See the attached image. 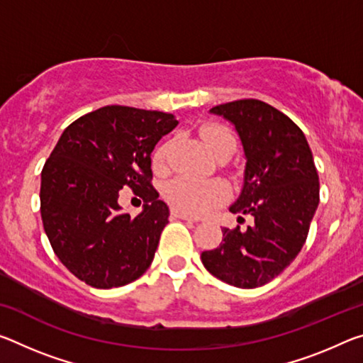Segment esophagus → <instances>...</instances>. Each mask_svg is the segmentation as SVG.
<instances>
[{"label":"esophagus","mask_w":363,"mask_h":363,"mask_svg":"<svg viewBox=\"0 0 363 363\" xmlns=\"http://www.w3.org/2000/svg\"><path fill=\"white\" fill-rule=\"evenodd\" d=\"M171 215L174 218H179V220H184V221H192V223H197L199 220L197 218H194L191 215H187V213H182V211H177V210H172Z\"/></svg>","instance_id":"obj_1"}]
</instances>
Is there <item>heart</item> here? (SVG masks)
Here are the masks:
<instances>
[{
	"label": "heart",
	"mask_w": 363,
	"mask_h": 363,
	"mask_svg": "<svg viewBox=\"0 0 363 363\" xmlns=\"http://www.w3.org/2000/svg\"><path fill=\"white\" fill-rule=\"evenodd\" d=\"M202 139L206 147L216 155L235 148V137L231 130L220 124H208L202 129ZM171 140H166L155 148L152 155L153 168L163 169L168 160ZM163 195L172 208L189 215H206L231 199L229 184L218 177L200 179V177L177 176L164 184Z\"/></svg>",
	"instance_id": "heart-1"
}]
</instances>
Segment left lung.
Wrapping results in <instances>:
<instances>
[{
	"label": "left lung",
	"instance_id": "8db88e82",
	"mask_svg": "<svg viewBox=\"0 0 363 363\" xmlns=\"http://www.w3.org/2000/svg\"><path fill=\"white\" fill-rule=\"evenodd\" d=\"M210 111L231 121L242 140L244 187L229 210L255 224L224 228L223 242L202 252V262L224 283L254 289L283 273L306 244L320 202L318 172L301 128L268 103L235 100Z\"/></svg>",
	"mask_w": 363,
	"mask_h": 363
}]
</instances>
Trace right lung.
<instances>
[{"mask_svg":"<svg viewBox=\"0 0 363 363\" xmlns=\"http://www.w3.org/2000/svg\"><path fill=\"white\" fill-rule=\"evenodd\" d=\"M179 124L172 114L103 106L69 124L42 169L40 213L56 257L96 289L129 284L147 272L169 210L152 186L150 155ZM124 185L144 200L121 213Z\"/></svg>","mask_w":363,"mask_h":363,"instance_id":"obj_1","label":"right lung"}]
</instances>
